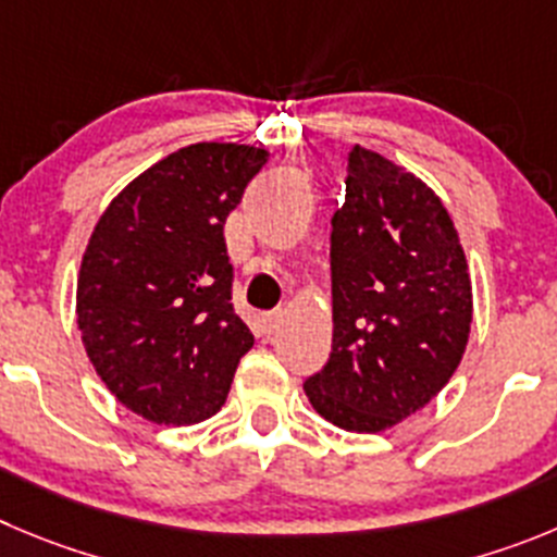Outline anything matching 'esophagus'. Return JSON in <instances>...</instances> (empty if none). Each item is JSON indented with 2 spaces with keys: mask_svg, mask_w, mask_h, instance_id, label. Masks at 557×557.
Instances as JSON below:
<instances>
[{
  "mask_svg": "<svg viewBox=\"0 0 557 557\" xmlns=\"http://www.w3.org/2000/svg\"><path fill=\"white\" fill-rule=\"evenodd\" d=\"M280 321H283V315H280V313L261 315V330L267 332V335H274V332H277V326H280Z\"/></svg>",
  "mask_w": 557,
  "mask_h": 557,
  "instance_id": "1",
  "label": "esophagus"
}]
</instances>
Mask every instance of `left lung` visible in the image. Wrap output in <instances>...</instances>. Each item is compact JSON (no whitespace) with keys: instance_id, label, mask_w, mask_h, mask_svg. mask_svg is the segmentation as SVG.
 I'll list each match as a JSON object with an SVG mask.
<instances>
[{"instance_id":"8db88e82","label":"left lung","mask_w":557,"mask_h":557,"mask_svg":"<svg viewBox=\"0 0 557 557\" xmlns=\"http://www.w3.org/2000/svg\"><path fill=\"white\" fill-rule=\"evenodd\" d=\"M332 351L305 396L332 425L379 434L450 382L472 324V283L448 208L382 153H349L332 216Z\"/></svg>"}]
</instances>
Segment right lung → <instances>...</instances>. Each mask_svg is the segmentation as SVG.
Here are the masks:
<instances>
[{
  "label": "right lung",
  "mask_w": 557,
  "mask_h": 557,
  "mask_svg": "<svg viewBox=\"0 0 557 557\" xmlns=\"http://www.w3.org/2000/svg\"><path fill=\"white\" fill-rule=\"evenodd\" d=\"M269 150L197 143L139 173L96 222L76 280L92 368L128 412L191 425L222 409L252 332L233 313L225 227Z\"/></svg>",
  "instance_id": "obj_1"
}]
</instances>
